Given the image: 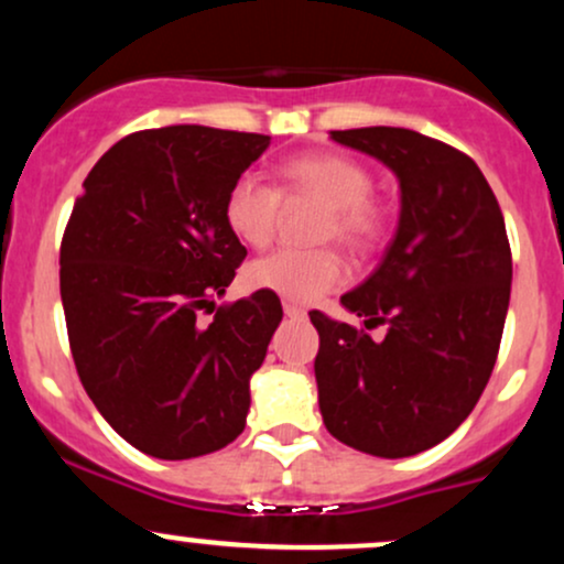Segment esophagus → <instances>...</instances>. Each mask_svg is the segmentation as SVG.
<instances>
[{
	"mask_svg": "<svg viewBox=\"0 0 564 564\" xmlns=\"http://www.w3.org/2000/svg\"><path fill=\"white\" fill-rule=\"evenodd\" d=\"M283 313L289 315V318H304V307L302 304H294V302H283Z\"/></svg>",
	"mask_w": 564,
	"mask_h": 564,
	"instance_id": "1",
	"label": "esophagus"
}]
</instances>
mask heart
I'll return each instance as SVG.
<instances>
[{"label":"heart","mask_w":564,"mask_h":564,"mask_svg":"<svg viewBox=\"0 0 564 564\" xmlns=\"http://www.w3.org/2000/svg\"><path fill=\"white\" fill-rule=\"evenodd\" d=\"M373 191V174L345 153L321 151L283 161L278 191L254 177H238L225 196V225L238 241L262 249L273 241L281 206L315 200L326 206L315 228V241H339L355 254L377 249L390 225V212ZM345 281V264L328 246L281 249L246 268L251 289L270 291L289 302H315Z\"/></svg>","instance_id":"b5f03b06"}]
</instances>
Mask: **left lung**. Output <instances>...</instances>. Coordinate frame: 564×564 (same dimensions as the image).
<instances>
[{"mask_svg": "<svg viewBox=\"0 0 564 564\" xmlns=\"http://www.w3.org/2000/svg\"><path fill=\"white\" fill-rule=\"evenodd\" d=\"M332 138L384 161L403 206L384 260L341 296L386 336L310 313L323 424L355 451L413 456L469 416L494 373L511 291L507 225L480 166L458 148L403 127Z\"/></svg>", "mask_w": 564, "mask_h": 564, "instance_id": "obj_1", "label": "left lung"}]
</instances>
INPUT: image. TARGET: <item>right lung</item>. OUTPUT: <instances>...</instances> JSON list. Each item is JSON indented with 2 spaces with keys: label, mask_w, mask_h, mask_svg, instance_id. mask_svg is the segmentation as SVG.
<instances>
[{
  "label": "right lung",
  "mask_w": 564,
  "mask_h": 564,
  "mask_svg": "<svg viewBox=\"0 0 564 564\" xmlns=\"http://www.w3.org/2000/svg\"><path fill=\"white\" fill-rule=\"evenodd\" d=\"M268 134L177 124L121 138L93 166L61 241L76 373L129 445L180 462L243 432L249 379L283 318L270 291L219 304L246 246L225 225L230 185Z\"/></svg>",
  "instance_id": "right-lung-1"
}]
</instances>
